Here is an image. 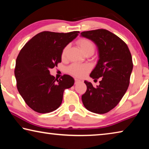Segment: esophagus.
Listing matches in <instances>:
<instances>
[{"mask_svg":"<svg viewBox=\"0 0 149 149\" xmlns=\"http://www.w3.org/2000/svg\"><path fill=\"white\" fill-rule=\"evenodd\" d=\"M81 81L78 79H75V84H77L78 83H79Z\"/></svg>","mask_w":149,"mask_h":149,"instance_id":"1","label":"esophagus"}]
</instances>
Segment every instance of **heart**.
Segmentation results:
<instances>
[{
  "instance_id": "1",
  "label": "heart",
  "mask_w": 149,
  "mask_h": 149,
  "mask_svg": "<svg viewBox=\"0 0 149 149\" xmlns=\"http://www.w3.org/2000/svg\"><path fill=\"white\" fill-rule=\"evenodd\" d=\"M77 44L79 45L80 49H81L83 52L85 53L89 50H93L94 51L95 50V44L91 40L87 38H81L77 41ZM69 46L67 45L64 49H63L61 54L62 58H64L66 56V53L68 50ZM91 68V65L88 64H77V63H74L72 64L68 68V72L70 74L74 75L75 77H84L85 74L89 71Z\"/></svg>"
}]
</instances>
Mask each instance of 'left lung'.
I'll use <instances>...</instances> for the list:
<instances>
[{
  "label": "left lung",
  "instance_id": "left-lung-1",
  "mask_svg": "<svg viewBox=\"0 0 149 149\" xmlns=\"http://www.w3.org/2000/svg\"><path fill=\"white\" fill-rule=\"evenodd\" d=\"M81 35L97 45L99 59L90 76L96 80L101 77L97 87L85 81L87 91L81 97L83 104L91 112L105 114L116 107L129 87L132 54L125 42L107 29L84 31Z\"/></svg>",
  "mask_w": 149,
  "mask_h": 149
}]
</instances>
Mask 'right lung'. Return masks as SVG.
Instances as JSON below:
<instances>
[{
	"label": "right lung",
	"mask_w": 149,
	"mask_h": 149,
	"mask_svg": "<svg viewBox=\"0 0 149 149\" xmlns=\"http://www.w3.org/2000/svg\"><path fill=\"white\" fill-rule=\"evenodd\" d=\"M79 31H42L24 45L17 56L14 74L18 92L32 110L41 114L56 110L62 102L63 93L74 84L69 75L59 79L49 70L61 62L64 48Z\"/></svg>",
	"instance_id": "add662e5"
}]
</instances>
